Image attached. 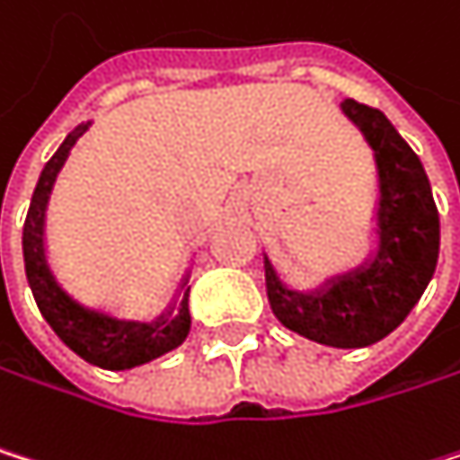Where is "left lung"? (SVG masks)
I'll use <instances>...</instances> for the list:
<instances>
[{"label": "left lung", "mask_w": 460, "mask_h": 460, "mask_svg": "<svg viewBox=\"0 0 460 460\" xmlns=\"http://www.w3.org/2000/svg\"><path fill=\"white\" fill-rule=\"evenodd\" d=\"M341 111L374 152V245L359 264L311 288L291 286L264 253V280L270 308L286 330L332 349H363L387 338L431 283L439 209L420 157L379 109L343 101Z\"/></svg>", "instance_id": "8db88e82"}]
</instances>
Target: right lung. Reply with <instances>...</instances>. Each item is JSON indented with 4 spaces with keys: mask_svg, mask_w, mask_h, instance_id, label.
<instances>
[{
    "mask_svg": "<svg viewBox=\"0 0 460 460\" xmlns=\"http://www.w3.org/2000/svg\"><path fill=\"white\" fill-rule=\"evenodd\" d=\"M92 122L78 125L67 133V138L59 144L54 157L43 166L38 188L31 193V204L23 220V270L29 288L35 294V303L43 314V319L51 324V330L62 338L67 349H73L86 363L106 368V371H128L138 368L149 359H157L169 354L172 349L182 346V341L190 332V267L185 270L180 286L174 288V297L155 319L138 322V319H119L109 311L89 308L78 303L73 294L59 283L57 272L51 270L49 251H46V212L51 201L54 182L65 166V160L75 141L89 130Z\"/></svg>",
    "mask_w": 460,
    "mask_h": 460,
    "instance_id": "obj_1",
    "label": "right lung"
}]
</instances>
